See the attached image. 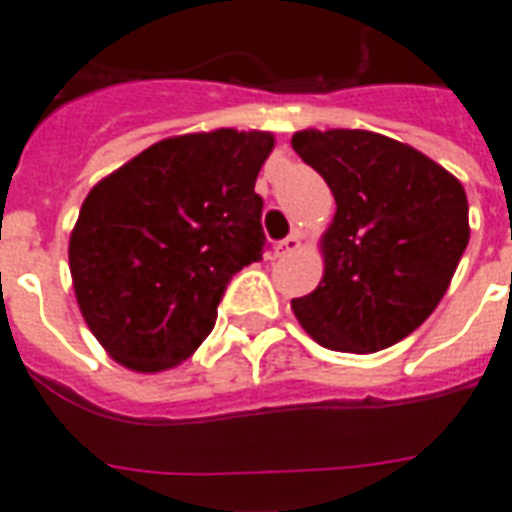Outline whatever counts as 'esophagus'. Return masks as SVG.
I'll use <instances>...</instances> for the list:
<instances>
[{
	"label": "esophagus",
	"mask_w": 512,
	"mask_h": 512,
	"mask_svg": "<svg viewBox=\"0 0 512 512\" xmlns=\"http://www.w3.org/2000/svg\"><path fill=\"white\" fill-rule=\"evenodd\" d=\"M300 244H303V241H300V233H289L287 239L276 244V249H273V252H276V257L295 255L297 249H300Z\"/></svg>",
	"instance_id": "esophagus-1"
}]
</instances>
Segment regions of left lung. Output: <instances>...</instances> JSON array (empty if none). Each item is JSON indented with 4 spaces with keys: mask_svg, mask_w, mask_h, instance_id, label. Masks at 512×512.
<instances>
[{
    "mask_svg": "<svg viewBox=\"0 0 512 512\" xmlns=\"http://www.w3.org/2000/svg\"><path fill=\"white\" fill-rule=\"evenodd\" d=\"M292 148L337 204L319 241V287L292 300L300 327L340 353L396 345L452 284L470 239L465 188L430 156L380 132L300 130Z\"/></svg>",
    "mask_w": 512,
    "mask_h": 512,
    "instance_id": "1",
    "label": "left lung"
}]
</instances>
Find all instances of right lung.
<instances>
[{
	"label": "right lung",
	"mask_w": 512,
	"mask_h": 512,
	"mask_svg": "<svg viewBox=\"0 0 512 512\" xmlns=\"http://www.w3.org/2000/svg\"><path fill=\"white\" fill-rule=\"evenodd\" d=\"M271 132L164 138L92 185L68 239L87 327L124 369L183 364L215 327L225 284L263 257L255 193Z\"/></svg>",
	"instance_id": "add662e5"
}]
</instances>
